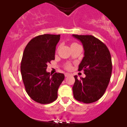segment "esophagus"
<instances>
[{"instance_id": "esophagus-1", "label": "esophagus", "mask_w": 127, "mask_h": 127, "mask_svg": "<svg viewBox=\"0 0 127 127\" xmlns=\"http://www.w3.org/2000/svg\"><path fill=\"white\" fill-rule=\"evenodd\" d=\"M71 75V74H69V73H66L64 74V76H66V77H67V76H70Z\"/></svg>"}]
</instances>
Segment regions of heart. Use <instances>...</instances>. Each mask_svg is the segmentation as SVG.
<instances>
[{"mask_svg":"<svg viewBox=\"0 0 127 127\" xmlns=\"http://www.w3.org/2000/svg\"><path fill=\"white\" fill-rule=\"evenodd\" d=\"M66 68L67 69H70L71 68V64H67L66 66Z\"/></svg>","mask_w":127,"mask_h":127,"instance_id":"b5f03b06","label":"heart"}]
</instances>
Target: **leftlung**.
Wrapping results in <instances>:
<instances>
[{"label": "left lung", "instance_id": "obj_1", "mask_svg": "<svg viewBox=\"0 0 127 127\" xmlns=\"http://www.w3.org/2000/svg\"><path fill=\"white\" fill-rule=\"evenodd\" d=\"M82 42L84 57L78 70L84 71L85 78L75 75L73 96L83 103H92L102 96L108 87L112 73L110 52L107 46L92 35H73Z\"/></svg>", "mask_w": 127, "mask_h": 127}]
</instances>
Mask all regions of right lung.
I'll return each mask as SVG.
<instances>
[{"label":"right lung","mask_w":127,"mask_h":127,"mask_svg":"<svg viewBox=\"0 0 127 127\" xmlns=\"http://www.w3.org/2000/svg\"><path fill=\"white\" fill-rule=\"evenodd\" d=\"M60 35L44 34L31 40L23 54L21 73L25 89L38 103L49 104L58 98V91L64 79L60 73L47 72V63L55 59L56 47Z\"/></svg>","instance_id":"obj_1"}]
</instances>
